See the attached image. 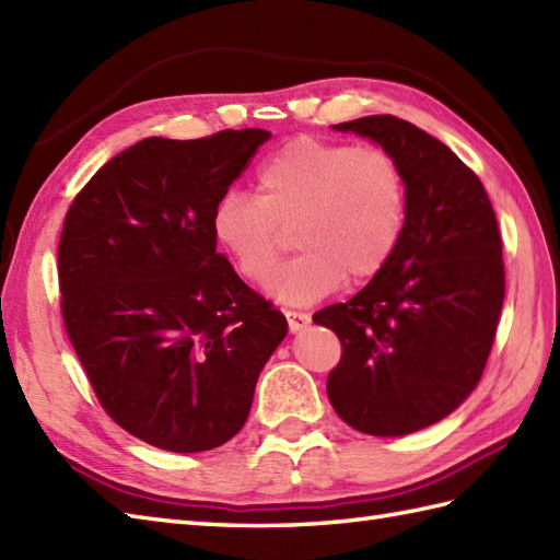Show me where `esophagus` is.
<instances>
[{"mask_svg":"<svg viewBox=\"0 0 560 560\" xmlns=\"http://www.w3.org/2000/svg\"><path fill=\"white\" fill-rule=\"evenodd\" d=\"M283 315H287V323H289L291 331H301V329H305L307 325H311V315H307V313L283 311Z\"/></svg>","mask_w":560,"mask_h":560,"instance_id":"esophagus-1","label":"esophagus"}]
</instances>
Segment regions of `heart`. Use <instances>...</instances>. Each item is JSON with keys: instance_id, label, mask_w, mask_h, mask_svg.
Returning a JSON list of instances; mask_svg holds the SVG:
<instances>
[{"instance_id": "heart-1", "label": "heart", "mask_w": 560, "mask_h": 560, "mask_svg": "<svg viewBox=\"0 0 560 560\" xmlns=\"http://www.w3.org/2000/svg\"><path fill=\"white\" fill-rule=\"evenodd\" d=\"M407 223V177L383 147L299 137L257 171V197L231 192L211 213V233L249 283H267L293 231L301 255L271 279L287 303H315L375 279Z\"/></svg>"}]
</instances>
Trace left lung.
<instances>
[{
  "label": "left lung",
  "instance_id": "obj_1",
  "mask_svg": "<svg viewBox=\"0 0 560 560\" xmlns=\"http://www.w3.org/2000/svg\"><path fill=\"white\" fill-rule=\"evenodd\" d=\"M335 129L395 153L407 223L363 291L313 315L341 341L327 395L355 431L416 433L455 411L481 380L505 299L501 231L479 175L443 141L395 115Z\"/></svg>",
  "mask_w": 560,
  "mask_h": 560
}]
</instances>
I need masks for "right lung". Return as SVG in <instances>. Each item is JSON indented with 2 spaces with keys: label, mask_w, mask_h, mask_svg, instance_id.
<instances>
[{
  "label": "right lung",
  "mask_w": 560,
  "mask_h": 560,
  "mask_svg": "<svg viewBox=\"0 0 560 560\" xmlns=\"http://www.w3.org/2000/svg\"><path fill=\"white\" fill-rule=\"evenodd\" d=\"M269 137L141 139L81 187L65 217L67 337L105 413L153 447L229 443L287 337V317L237 277L211 233L213 209Z\"/></svg>",
  "instance_id": "right-lung-1"
}]
</instances>
